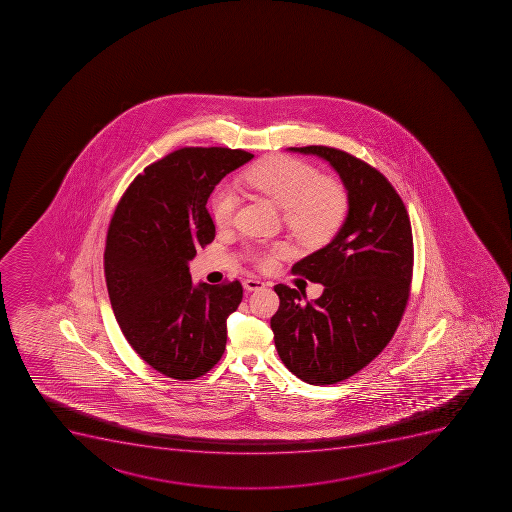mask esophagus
I'll use <instances>...</instances> for the list:
<instances>
[{
    "label": "esophagus",
    "instance_id": "obj_1",
    "mask_svg": "<svg viewBox=\"0 0 512 512\" xmlns=\"http://www.w3.org/2000/svg\"><path fill=\"white\" fill-rule=\"evenodd\" d=\"M243 285H245V289L248 290V292H254V290H261L266 287L263 280L259 279H246Z\"/></svg>",
    "mask_w": 512,
    "mask_h": 512
}]
</instances>
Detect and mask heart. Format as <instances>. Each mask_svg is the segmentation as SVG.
<instances>
[{
  "label": "heart",
  "instance_id": "1",
  "mask_svg": "<svg viewBox=\"0 0 512 512\" xmlns=\"http://www.w3.org/2000/svg\"><path fill=\"white\" fill-rule=\"evenodd\" d=\"M243 179L284 209L285 225L303 245H325L346 218L347 196L343 186L333 179L321 178L313 166L303 161L274 156L248 169ZM210 207L218 227H230L238 207V194L232 186L222 184L215 189ZM284 249L272 246L266 253H256L254 259L259 266L266 267Z\"/></svg>",
  "mask_w": 512,
  "mask_h": 512
}]
</instances>
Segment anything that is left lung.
Masks as SVG:
<instances>
[{"mask_svg": "<svg viewBox=\"0 0 512 512\" xmlns=\"http://www.w3.org/2000/svg\"><path fill=\"white\" fill-rule=\"evenodd\" d=\"M328 161L347 192V215L328 245L292 267L325 285L302 302L289 285L274 287L280 305L271 318L285 367L310 385H333L357 374L385 349L400 325L413 276L408 212L377 169L336 148H289Z\"/></svg>", "mask_w": 512, "mask_h": 512, "instance_id": "8db88e82", "label": "left lung"}]
</instances>
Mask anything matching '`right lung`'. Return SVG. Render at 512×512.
<instances>
[{
    "mask_svg": "<svg viewBox=\"0 0 512 512\" xmlns=\"http://www.w3.org/2000/svg\"><path fill=\"white\" fill-rule=\"evenodd\" d=\"M253 158L230 148L176 150L138 174L112 215L104 251L112 310L138 356L166 377L207 374L225 351L243 287L192 284L189 261L215 238L210 194Z\"/></svg>",
    "mask_w": 512,
    "mask_h": 512,
    "instance_id": "add662e5",
    "label": "right lung"
}]
</instances>
